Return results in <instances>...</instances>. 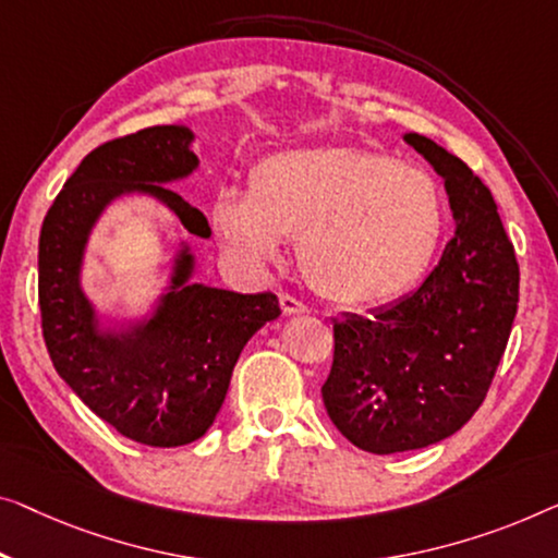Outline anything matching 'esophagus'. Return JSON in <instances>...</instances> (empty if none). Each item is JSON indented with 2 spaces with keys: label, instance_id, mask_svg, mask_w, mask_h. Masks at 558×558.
Listing matches in <instances>:
<instances>
[{
  "label": "esophagus",
  "instance_id": "obj_1",
  "mask_svg": "<svg viewBox=\"0 0 558 558\" xmlns=\"http://www.w3.org/2000/svg\"><path fill=\"white\" fill-rule=\"evenodd\" d=\"M280 307H282V313H286V315H298V313L307 311L305 303H301L293 295H280Z\"/></svg>",
  "mask_w": 558,
  "mask_h": 558
}]
</instances>
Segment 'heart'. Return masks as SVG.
Here are the masks:
<instances>
[{
	"mask_svg": "<svg viewBox=\"0 0 558 558\" xmlns=\"http://www.w3.org/2000/svg\"><path fill=\"white\" fill-rule=\"evenodd\" d=\"M210 218L226 247L255 265L276 260L282 238L301 235L305 280L343 305L409 293L446 228L444 197L428 172L351 147L268 157L251 174V195L222 190Z\"/></svg>",
	"mask_w": 558,
	"mask_h": 558,
	"instance_id": "b5f03b06",
	"label": "heart"
}]
</instances>
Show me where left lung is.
Wrapping results in <instances>:
<instances>
[{
	"instance_id": "1",
	"label": "left lung",
	"mask_w": 558,
	"mask_h": 558,
	"mask_svg": "<svg viewBox=\"0 0 558 558\" xmlns=\"http://www.w3.org/2000/svg\"><path fill=\"white\" fill-rule=\"evenodd\" d=\"M446 180L456 235L423 286L373 318L332 320L323 384L330 421L368 453H401L456 434L481 409L509 343L519 263L492 190L423 135H405Z\"/></svg>"
}]
</instances>
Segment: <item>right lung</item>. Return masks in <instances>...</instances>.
Here are the masks:
<instances>
[{"label":"right lung","instance_id":"add662e5","mask_svg":"<svg viewBox=\"0 0 558 558\" xmlns=\"http://www.w3.org/2000/svg\"><path fill=\"white\" fill-rule=\"evenodd\" d=\"M193 132L155 124L95 147L54 197L39 232L41 336L60 378L89 411L124 438L155 448L193 444L226 401L232 368L247 340L280 315L278 295L232 293L187 278L182 251L170 293L147 323L99 332L80 288L89 230L122 193H149L178 213L187 232L210 238L203 213L162 182L197 168Z\"/></svg>","mask_w":558,"mask_h":558}]
</instances>
